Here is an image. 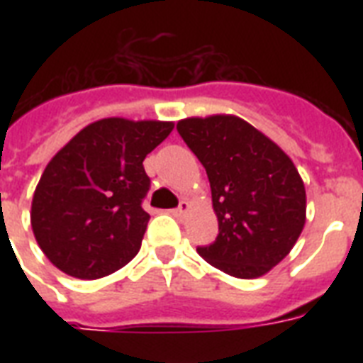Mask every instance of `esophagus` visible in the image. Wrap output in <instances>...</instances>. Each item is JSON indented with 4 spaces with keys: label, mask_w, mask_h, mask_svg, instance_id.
<instances>
[{
    "label": "esophagus",
    "mask_w": 363,
    "mask_h": 363,
    "mask_svg": "<svg viewBox=\"0 0 363 363\" xmlns=\"http://www.w3.org/2000/svg\"><path fill=\"white\" fill-rule=\"evenodd\" d=\"M188 209H190V203H188L186 199H182L181 203H179V207L171 211V213H173L175 216H184L188 213Z\"/></svg>",
    "instance_id": "34e87169"
}]
</instances>
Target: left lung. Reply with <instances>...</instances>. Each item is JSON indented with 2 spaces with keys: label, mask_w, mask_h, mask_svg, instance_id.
<instances>
[{
  "label": "left lung",
  "mask_w": 363,
  "mask_h": 363,
  "mask_svg": "<svg viewBox=\"0 0 363 363\" xmlns=\"http://www.w3.org/2000/svg\"><path fill=\"white\" fill-rule=\"evenodd\" d=\"M190 150L207 171L218 235L199 256L238 279L275 267L305 226V186L279 145L233 115L179 121Z\"/></svg>",
  "instance_id": "1"
}]
</instances>
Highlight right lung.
I'll return each mask as SVG.
<instances>
[{"label":"right lung","mask_w":363,"mask_h":363,"mask_svg":"<svg viewBox=\"0 0 363 363\" xmlns=\"http://www.w3.org/2000/svg\"><path fill=\"white\" fill-rule=\"evenodd\" d=\"M173 122L104 118L82 128L43 171L31 201L37 245L60 271L101 279L141 248L150 188L143 160Z\"/></svg>","instance_id":"1"}]
</instances>
